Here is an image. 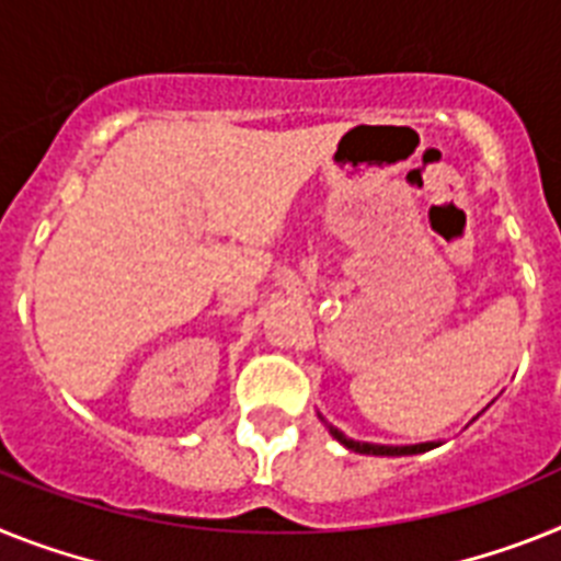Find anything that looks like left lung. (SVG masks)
Segmentation results:
<instances>
[{
    "label": "left lung",
    "mask_w": 561,
    "mask_h": 561,
    "mask_svg": "<svg viewBox=\"0 0 561 561\" xmlns=\"http://www.w3.org/2000/svg\"><path fill=\"white\" fill-rule=\"evenodd\" d=\"M328 425V422H324ZM328 431L333 433V439L342 442L347 450L353 454H368V456H413V454H425V450L439 448V442H422V445H374V442H356L347 439L345 433L336 431L333 425H328Z\"/></svg>",
    "instance_id": "left-lung-1"
}]
</instances>
